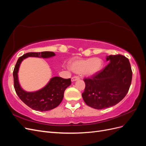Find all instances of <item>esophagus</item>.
Segmentation results:
<instances>
[{"instance_id":"34e87169","label":"esophagus","mask_w":146,"mask_h":146,"mask_svg":"<svg viewBox=\"0 0 146 146\" xmlns=\"http://www.w3.org/2000/svg\"><path fill=\"white\" fill-rule=\"evenodd\" d=\"M79 79H80V77H78V76H74L71 78V81L72 82H75V81L79 80Z\"/></svg>"}]
</instances>
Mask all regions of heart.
<instances>
[{
  "mask_svg": "<svg viewBox=\"0 0 146 146\" xmlns=\"http://www.w3.org/2000/svg\"><path fill=\"white\" fill-rule=\"evenodd\" d=\"M103 65V60L95 57L74 61L70 64V68L74 72L81 73L85 76H92L100 71Z\"/></svg>",
  "mask_w": 146,
  "mask_h": 146,
  "instance_id": "heart-1",
  "label": "heart"
}]
</instances>
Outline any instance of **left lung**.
<instances>
[{"label": "left lung", "mask_w": 146, "mask_h": 146, "mask_svg": "<svg viewBox=\"0 0 146 146\" xmlns=\"http://www.w3.org/2000/svg\"><path fill=\"white\" fill-rule=\"evenodd\" d=\"M109 63L91 78L84 79L82 98L86 104L98 110L113 107L127 94L132 70L129 60L120 54L107 56Z\"/></svg>", "instance_id": "1"}]
</instances>
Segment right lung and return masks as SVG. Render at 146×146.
<instances>
[{
  "mask_svg": "<svg viewBox=\"0 0 146 146\" xmlns=\"http://www.w3.org/2000/svg\"><path fill=\"white\" fill-rule=\"evenodd\" d=\"M55 55V54L53 52L27 53L17 60L13 70L14 87L17 95L25 104L36 111H46L58 107L63 99L65 90L70 85L71 81L70 78L54 77L42 89L34 92L25 91L21 88L18 80L21 63L28 57L48 58Z\"/></svg>",
  "mask_w": 146,
  "mask_h": 146,
  "instance_id": "right-lung-1",
  "label": "right lung"
}]
</instances>
